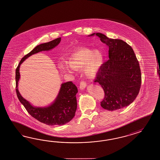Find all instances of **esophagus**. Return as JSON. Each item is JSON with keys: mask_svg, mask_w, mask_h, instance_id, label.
<instances>
[{"mask_svg": "<svg viewBox=\"0 0 160 160\" xmlns=\"http://www.w3.org/2000/svg\"><path fill=\"white\" fill-rule=\"evenodd\" d=\"M86 86H87V84H86V82H84V81H82V82H80V88L81 90H83V89L86 88Z\"/></svg>", "mask_w": 160, "mask_h": 160, "instance_id": "1", "label": "esophagus"}]
</instances>
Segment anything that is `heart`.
Masks as SVG:
<instances>
[{"mask_svg": "<svg viewBox=\"0 0 160 160\" xmlns=\"http://www.w3.org/2000/svg\"><path fill=\"white\" fill-rule=\"evenodd\" d=\"M103 61V55L99 50L81 48L74 50L68 55L66 63L60 64L59 69L61 72L66 73L71 70L78 71L83 68L84 73L87 77L93 78L98 75Z\"/></svg>", "mask_w": 160, "mask_h": 160, "instance_id": "obj_1", "label": "heart"}]
</instances>
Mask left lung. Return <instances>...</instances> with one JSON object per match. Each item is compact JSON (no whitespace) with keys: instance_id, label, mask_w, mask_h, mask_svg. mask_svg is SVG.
<instances>
[{"instance_id":"left-lung-1","label":"left lung","mask_w":160,"mask_h":160,"mask_svg":"<svg viewBox=\"0 0 160 160\" xmlns=\"http://www.w3.org/2000/svg\"><path fill=\"white\" fill-rule=\"evenodd\" d=\"M109 47V60L103 64L94 82L105 92L101 106L108 110L122 109L138 96L141 84L139 64L132 47L121 39H111L101 33H93Z\"/></svg>"}]
</instances>
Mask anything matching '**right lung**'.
Returning <instances> with one entry per match:
<instances>
[{"instance_id": "add662e5", "label": "right lung", "mask_w": 160, "mask_h": 160, "mask_svg": "<svg viewBox=\"0 0 160 160\" xmlns=\"http://www.w3.org/2000/svg\"><path fill=\"white\" fill-rule=\"evenodd\" d=\"M61 39V38H58L37 45L22 58L16 69V92L18 99L31 116L48 125H64L75 116L77 106L76 96L78 92L77 87L72 82L62 83L57 98L51 105L45 107L33 106L22 97L18 90V82L20 79L19 67L22 62L30 56L41 51H49L55 48L60 44Z\"/></svg>"}]
</instances>
